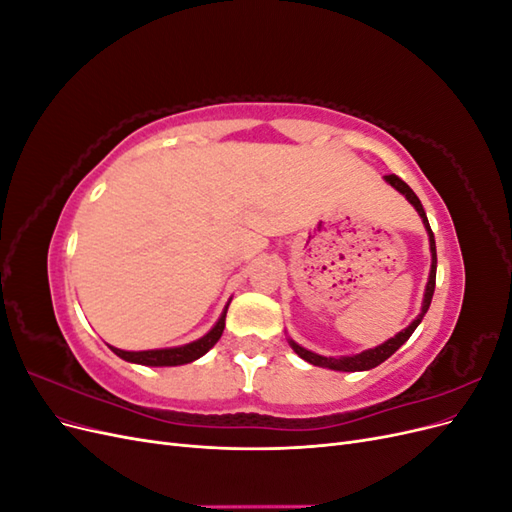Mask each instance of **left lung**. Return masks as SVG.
Wrapping results in <instances>:
<instances>
[{"label":"left lung","instance_id":"obj_1","mask_svg":"<svg viewBox=\"0 0 512 512\" xmlns=\"http://www.w3.org/2000/svg\"><path fill=\"white\" fill-rule=\"evenodd\" d=\"M386 183H391L393 188L404 194L408 198V203L418 211V215H421V220L427 228V235H429V250H431V271H429V280H427V286H425V294H423V307H421V314H418L408 327L404 331H399L395 337L386 339L384 344L376 346V348H369L361 354H352V356H339V359H335V356H322V354H316L312 350H307L303 346H299L297 342H292V339H288L290 348L297 352L303 361L312 363V365H318V367H327V369H335V371H367L371 367H378L380 363H384L386 359H389L391 354H395L401 346H404L410 335L414 333V329L421 324L423 316L427 314V309L431 305V297H433V290H436V269H438V256H436V239H433V232H431V226L427 222V215H425V209L421 205V200H418V196L412 192L410 185L406 181H401L397 175H386L384 177Z\"/></svg>","mask_w":512,"mask_h":512}]
</instances>
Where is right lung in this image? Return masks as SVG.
<instances>
[{"mask_svg":"<svg viewBox=\"0 0 512 512\" xmlns=\"http://www.w3.org/2000/svg\"><path fill=\"white\" fill-rule=\"evenodd\" d=\"M228 309V305H226ZM226 309L222 312L220 320L215 322V327L203 335L196 342H190L185 346H177V348H160V350H141V352H128V350H119L113 348L111 350L121 356L123 361L128 363H138V365H149V367H175V365H185V363H192L200 356L207 354L215 344H218V339L224 333L226 327Z\"/></svg>","mask_w":512,"mask_h":512,"instance_id":"obj_1","label":"right lung"}]
</instances>
